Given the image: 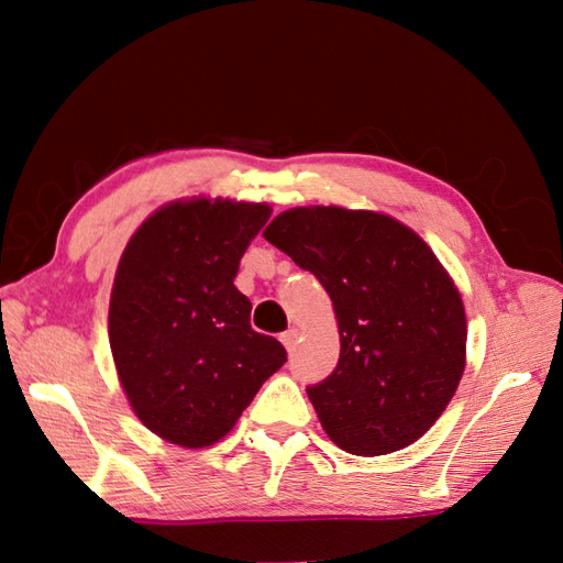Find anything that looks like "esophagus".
<instances>
[{"instance_id":"esophagus-1","label":"esophagus","mask_w":563,"mask_h":563,"mask_svg":"<svg viewBox=\"0 0 563 563\" xmlns=\"http://www.w3.org/2000/svg\"><path fill=\"white\" fill-rule=\"evenodd\" d=\"M279 339H282V344L286 346V351H294L296 341H298V329H289V332H284Z\"/></svg>"}]
</instances>
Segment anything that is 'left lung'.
Instances as JSON below:
<instances>
[{"label": "left lung", "instance_id": "1", "mask_svg": "<svg viewBox=\"0 0 563 563\" xmlns=\"http://www.w3.org/2000/svg\"><path fill=\"white\" fill-rule=\"evenodd\" d=\"M263 236L332 298L339 363L308 389L329 440L355 456L418 442L454 399L468 341L459 286L430 245L385 212L339 205L284 210Z\"/></svg>", "mask_w": 563, "mask_h": 563}]
</instances>
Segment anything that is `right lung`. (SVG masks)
<instances>
[{
  "instance_id": "obj_1",
  "label": "right lung",
  "mask_w": 563,
  "mask_h": 563,
  "mask_svg": "<svg viewBox=\"0 0 563 563\" xmlns=\"http://www.w3.org/2000/svg\"><path fill=\"white\" fill-rule=\"evenodd\" d=\"M272 214L267 202L181 198L133 231L109 296L119 385L159 440L205 449L234 430L286 363L277 339L251 327L239 263Z\"/></svg>"
}]
</instances>
